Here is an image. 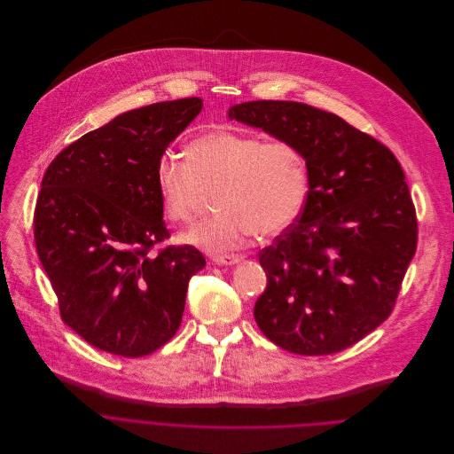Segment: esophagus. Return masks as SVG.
I'll return each instance as SVG.
<instances>
[{
    "instance_id": "34e87169",
    "label": "esophagus",
    "mask_w": 454,
    "mask_h": 454,
    "mask_svg": "<svg viewBox=\"0 0 454 454\" xmlns=\"http://www.w3.org/2000/svg\"><path fill=\"white\" fill-rule=\"evenodd\" d=\"M245 259V255L241 254H216L213 255V261L216 264H236V262H241Z\"/></svg>"
}]
</instances>
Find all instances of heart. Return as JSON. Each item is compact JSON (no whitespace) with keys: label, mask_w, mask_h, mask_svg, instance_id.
Instances as JSON below:
<instances>
[{"label":"heart","mask_w":454,"mask_h":454,"mask_svg":"<svg viewBox=\"0 0 454 454\" xmlns=\"http://www.w3.org/2000/svg\"><path fill=\"white\" fill-rule=\"evenodd\" d=\"M155 186L169 222L188 223L215 192L218 209L193 225L180 241L220 252L254 234L271 238L301 216L309 192L302 152L288 141H268L229 129L209 130L188 145L186 159L162 155Z\"/></svg>","instance_id":"obj_1"}]
</instances>
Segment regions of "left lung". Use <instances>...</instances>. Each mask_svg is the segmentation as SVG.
Segmentation results:
<instances>
[{"instance_id": "8db88e82", "label": "left lung", "mask_w": 454, "mask_h": 454, "mask_svg": "<svg viewBox=\"0 0 454 454\" xmlns=\"http://www.w3.org/2000/svg\"><path fill=\"white\" fill-rule=\"evenodd\" d=\"M231 120L295 145L308 162L301 216L259 252L262 334L302 354L340 352L392 313L417 250V215L395 155L340 116L301 102L257 100Z\"/></svg>"}]
</instances>
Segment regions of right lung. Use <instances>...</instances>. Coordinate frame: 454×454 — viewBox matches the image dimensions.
I'll use <instances>...</instances> for the list:
<instances>
[{"mask_svg": "<svg viewBox=\"0 0 454 454\" xmlns=\"http://www.w3.org/2000/svg\"><path fill=\"white\" fill-rule=\"evenodd\" d=\"M200 111V98H180L123 113L66 146L43 176L35 248L60 318L100 350L148 356L183 322L206 257L192 245L153 252L169 238L155 164Z\"/></svg>", "mask_w": 454, "mask_h": 454, "instance_id": "right-lung-1", "label": "right lung"}]
</instances>
